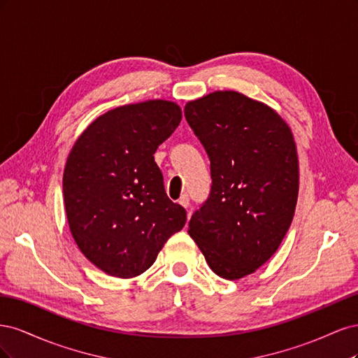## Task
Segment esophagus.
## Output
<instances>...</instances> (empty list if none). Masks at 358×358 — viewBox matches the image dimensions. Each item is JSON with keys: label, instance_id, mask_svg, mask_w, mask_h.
Listing matches in <instances>:
<instances>
[{"label": "esophagus", "instance_id": "34e87169", "mask_svg": "<svg viewBox=\"0 0 358 358\" xmlns=\"http://www.w3.org/2000/svg\"><path fill=\"white\" fill-rule=\"evenodd\" d=\"M179 204L183 206V208H185V209L189 208V197H188V194H183V196L179 199Z\"/></svg>", "mask_w": 358, "mask_h": 358}]
</instances>
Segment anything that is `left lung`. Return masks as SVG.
<instances>
[{"instance_id": "1", "label": "left lung", "mask_w": 358, "mask_h": 358, "mask_svg": "<svg viewBox=\"0 0 358 358\" xmlns=\"http://www.w3.org/2000/svg\"><path fill=\"white\" fill-rule=\"evenodd\" d=\"M185 117L209 155L212 176L188 233L216 275L241 279L276 252L294 216V137L272 107L236 91L188 101Z\"/></svg>"}]
</instances>
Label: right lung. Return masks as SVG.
<instances>
[{
    "label": "right lung",
    "instance_id": "add662e5",
    "mask_svg": "<svg viewBox=\"0 0 358 358\" xmlns=\"http://www.w3.org/2000/svg\"><path fill=\"white\" fill-rule=\"evenodd\" d=\"M180 119V107L167 100L121 106L92 121L70 150L62 178L70 231L107 275H142L187 222L154 159Z\"/></svg>",
    "mask_w": 358,
    "mask_h": 358
}]
</instances>
